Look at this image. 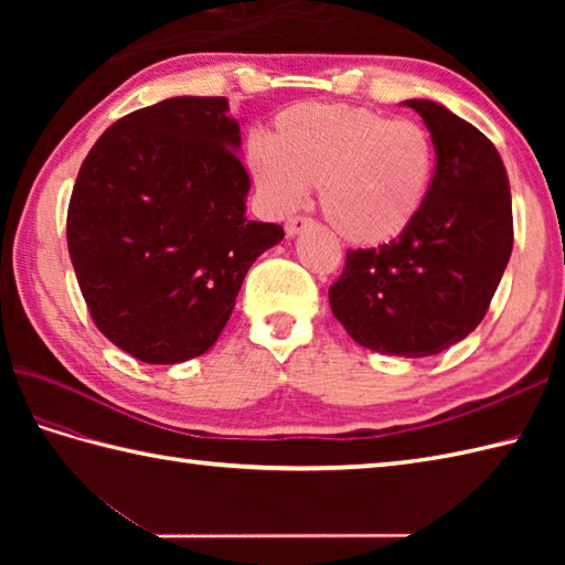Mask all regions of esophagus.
Wrapping results in <instances>:
<instances>
[{
  "instance_id": "obj_1",
  "label": "esophagus",
  "mask_w": 565,
  "mask_h": 565,
  "mask_svg": "<svg viewBox=\"0 0 565 565\" xmlns=\"http://www.w3.org/2000/svg\"><path fill=\"white\" fill-rule=\"evenodd\" d=\"M310 225H313V221L306 218V215H296V218H289V221H286V235H289V237H296L298 233H303L306 227H310Z\"/></svg>"
}]
</instances>
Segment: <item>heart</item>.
Masks as SVG:
<instances>
[{
    "instance_id": "obj_1",
    "label": "heart",
    "mask_w": 565,
    "mask_h": 565,
    "mask_svg": "<svg viewBox=\"0 0 565 565\" xmlns=\"http://www.w3.org/2000/svg\"><path fill=\"white\" fill-rule=\"evenodd\" d=\"M247 170L262 201L289 213L320 184V209L354 245L401 237L423 213L437 152L415 121L344 104H298L276 116L271 142H247Z\"/></svg>"
}]
</instances>
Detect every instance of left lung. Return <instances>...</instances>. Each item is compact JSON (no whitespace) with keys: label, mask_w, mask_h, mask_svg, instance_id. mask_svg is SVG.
I'll return each mask as SVG.
<instances>
[{"label":"left lung","mask_w":565,"mask_h":565,"mask_svg":"<svg viewBox=\"0 0 565 565\" xmlns=\"http://www.w3.org/2000/svg\"><path fill=\"white\" fill-rule=\"evenodd\" d=\"M437 152L423 213L376 249L347 252L330 308L366 350L429 356L478 328L512 255L505 164L481 130L429 99H407Z\"/></svg>","instance_id":"1"}]
</instances>
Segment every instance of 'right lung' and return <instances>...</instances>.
Masks as SVG:
<instances>
[{
    "instance_id": "right-lung-1",
    "label": "right lung",
    "mask_w": 565,
    "mask_h": 565,
    "mask_svg": "<svg viewBox=\"0 0 565 565\" xmlns=\"http://www.w3.org/2000/svg\"><path fill=\"white\" fill-rule=\"evenodd\" d=\"M227 111L225 97H172L118 118L72 189L67 247L94 326L146 364L209 352L247 269L284 237L245 215Z\"/></svg>"
}]
</instances>
